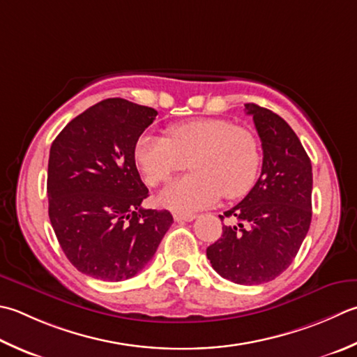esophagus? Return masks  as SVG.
Here are the masks:
<instances>
[{"instance_id":"34e87169","label":"esophagus","mask_w":357,"mask_h":357,"mask_svg":"<svg viewBox=\"0 0 357 357\" xmlns=\"http://www.w3.org/2000/svg\"><path fill=\"white\" fill-rule=\"evenodd\" d=\"M173 218H174V221H178V222H188V221H193L195 218H197V216L188 215V213H174Z\"/></svg>"}]
</instances>
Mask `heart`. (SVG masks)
<instances>
[{
  "label": "heart",
  "instance_id": "heart-1",
  "mask_svg": "<svg viewBox=\"0 0 357 357\" xmlns=\"http://www.w3.org/2000/svg\"><path fill=\"white\" fill-rule=\"evenodd\" d=\"M135 158L151 187L187 169L190 160L193 173L173 181L159 195L160 206L176 212L207 208L222 195L232 199L243 197L254 185L261 159L252 131L213 117L173 125L169 137L142 135Z\"/></svg>",
  "mask_w": 357,
  "mask_h": 357
}]
</instances>
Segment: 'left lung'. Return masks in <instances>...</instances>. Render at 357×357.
Returning a JSON list of instances; mask_svg holds the SVG:
<instances>
[{
	"label": "left lung",
	"instance_id": "left-lung-1",
	"mask_svg": "<svg viewBox=\"0 0 357 357\" xmlns=\"http://www.w3.org/2000/svg\"><path fill=\"white\" fill-rule=\"evenodd\" d=\"M244 107L261 139V174L244 199L225 212L236 222L222 226L207 258L222 278L250 286L274 280L296 258L311 225L312 169L280 116L255 103Z\"/></svg>",
	"mask_w": 357,
	"mask_h": 357
}]
</instances>
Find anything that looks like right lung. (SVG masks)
Returning <instances> with one entry per match:
<instances>
[{
    "label": "right lung",
    "instance_id": "right-lung-1",
    "mask_svg": "<svg viewBox=\"0 0 357 357\" xmlns=\"http://www.w3.org/2000/svg\"><path fill=\"white\" fill-rule=\"evenodd\" d=\"M158 111L107 99L73 119L49 151V220L82 274L121 282L145 268L173 222L169 211L142 208L149 188L135 160L139 136Z\"/></svg>",
    "mask_w": 357,
    "mask_h": 357
}]
</instances>
